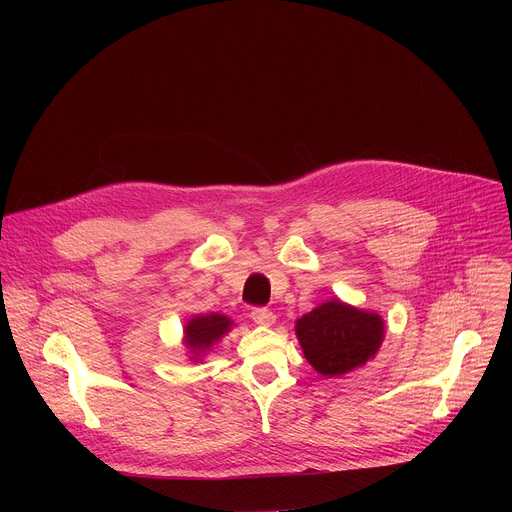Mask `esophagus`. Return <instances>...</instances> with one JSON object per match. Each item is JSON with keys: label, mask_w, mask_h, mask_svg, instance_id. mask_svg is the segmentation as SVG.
<instances>
[{"label": "esophagus", "mask_w": 512, "mask_h": 512, "mask_svg": "<svg viewBox=\"0 0 512 512\" xmlns=\"http://www.w3.org/2000/svg\"><path fill=\"white\" fill-rule=\"evenodd\" d=\"M251 318L259 326H271L275 322V314L269 308H253Z\"/></svg>", "instance_id": "1"}]
</instances>
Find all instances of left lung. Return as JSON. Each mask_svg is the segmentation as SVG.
<instances>
[{
    "mask_svg": "<svg viewBox=\"0 0 512 512\" xmlns=\"http://www.w3.org/2000/svg\"><path fill=\"white\" fill-rule=\"evenodd\" d=\"M306 360L324 377L346 375L367 364L381 348L383 318L340 300L324 302L296 322Z\"/></svg>",
    "mask_w": 512,
    "mask_h": 512,
    "instance_id": "8db88e82",
    "label": "left lung"
}]
</instances>
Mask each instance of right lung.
I'll use <instances>...</instances> for the list:
<instances>
[{
    "mask_svg": "<svg viewBox=\"0 0 512 512\" xmlns=\"http://www.w3.org/2000/svg\"><path fill=\"white\" fill-rule=\"evenodd\" d=\"M233 328V320L223 314L194 316L184 326V344L188 346L192 360L210 350L212 344L221 340Z\"/></svg>",
    "mask_w": 512,
    "mask_h": 512,
    "instance_id": "right-lung-1",
    "label": "right lung"
}]
</instances>
